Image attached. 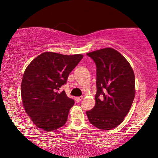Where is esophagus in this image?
<instances>
[{"label": "esophagus", "instance_id": "esophagus-1", "mask_svg": "<svg viewBox=\"0 0 158 158\" xmlns=\"http://www.w3.org/2000/svg\"><path fill=\"white\" fill-rule=\"evenodd\" d=\"M83 96H80V97H76V98H75V100H76L77 102H81L82 100H83Z\"/></svg>", "mask_w": 158, "mask_h": 158}]
</instances>
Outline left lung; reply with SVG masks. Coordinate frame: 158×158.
<instances>
[{
  "instance_id": "obj_1",
  "label": "left lung",
  "mask_w": 158,
  "mask_h": 158,
  "mask_svg": "<svg viewBox=\"0 0 158 158\" xmlns=\"http://www.w3.org/2000/svg\"><path fill=\"white\" fill-rule=\"evenodd\" d=\"M96 65L95 105L86 111L91 124L102 130L115 128L123 122L133 102L135 75L127 60L110 48L87 53Z\"/></svg>"
}]
</instances>
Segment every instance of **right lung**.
Instances as JSON below:
<instances>
[{
  "mask_svg": "<svg viewBox=\"0 0 158 158\" xmlns=\"http://www.w3.org/2000/svg\"><path fill=\"white\" fill-rule=\"evenodd\" d=\"M83 58L81 54L65 56L45 52L27 67L21 83L22 101L38 127L53 131L65 124L75 101L64 90L58 91Z\"/></svg>",
  "mask_w": 158,
  "mask_h": 158,
  "instance_id": "add662e5",
  "label": "right lung"
}]
</instances>
